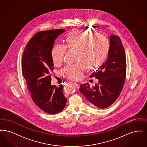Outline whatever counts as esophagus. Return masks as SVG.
I'll use <instances>...</instances> for the list:
<instances>
[{
    "instance_id": "esophagus-1",
    "label": "esophagus",
    "mask_w": 147,
    "mask_h": 147,
    "mask_svg": "<svg viewBox=\"0 0 147 147\" xmlns=\"http://www.w3.org/2000/svg\"><path fill=\"white\" fill-rule=\"evenodd\" d=\"M74 85L77 87V88L79 89V85L78 83H77V82H74Z\"/></svg>"
}]
</instances>
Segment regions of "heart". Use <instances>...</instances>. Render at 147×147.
<instances>
[{"label":"heart","instance_id":"heart-1","mask_svg":"<svg viewBox=\"0 0 147 147\" xmlns=\"http://www.w3.org/2000/svg\"><path fill=\"white\" fill-rule=\"evenodd\" d=\"M110 42L103 35L89 31H74L67 35L64 45H56L51 51L53 62L56 66L63 63L67 49L76 51V63L63 68V76L71 80L80 79L88 68L96 69L105 61L110 50Z\"/></svg>","mask_w":147,"mask_h":147}]
</instances>
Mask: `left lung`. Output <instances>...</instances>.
I'll list each match as a JSON object with an SVG mask.
<instances>
[{"instance_id":"1","label":"left lung","mask_w":147,"mask_h":147,"mask_svg":"<svg viewBox=\"0 0 147 147\" xmlns=\"http://www.w3.org/2000/svg\"><path fill=\"white\" fill-rule=\"evenodd\" d=\"M110 42L106 61L90 76L98 79V84L92 88L89 83L81 84L79 89L91 106L100 109L107 108L115 102L126 80V55L122 41L118 36L111 35Z\"/></svg>"}]
</instances>
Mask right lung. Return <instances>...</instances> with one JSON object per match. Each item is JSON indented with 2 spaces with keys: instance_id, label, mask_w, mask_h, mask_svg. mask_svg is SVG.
<instances>
[{
  "instance_id": "right-lung-1",
  "label": "right lung",
  "mask_w": 147,
  "mask_h": 147,
  "mask_svg": "<svg viewBox=\"0 0 147 147\" xmlns=\"http://www.w3.org/2000/svg\"><path fill=\"white\" fill-rule=\"evenodd\" d=\"M64 31L56 29L37 32L26 46L21 61L22 74L31 98L38 107L52 115L62 111L67 102L64 85L51 84L53 69L51 51L56 38Z\"/></svg>"
}]
</instances>
